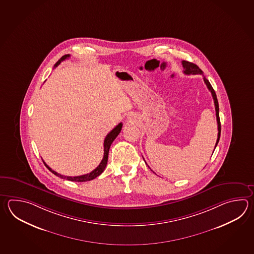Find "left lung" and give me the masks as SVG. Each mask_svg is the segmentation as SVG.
Masks as SVG:
<instances>
[{"label": "left lung", "mask_w": 254, "mask_h": 254, "mask_svg": "<svg viewBox=\"0 0 254 254\" xmlns=\"http://www.w3.org/2000/svg\"><path fill=\"white\" fill-rule=\"evenodd\" d=\"M182 64H183V67H184V73L187 74V75H190V74L195 75V74H202V73H203L202 71V69L198 67L197 65H195V64H193V63H189V62H187V61H183ZM203 81L206 84L208 89H209V90L211 91V93H212V99H213L214 106H215L216 119H217L218 125V137L217 140H216V144H215V147H216L218 142H219V140H220V135H221V122H220V117H219V104H218L217 97H216L215 91H214V89L212 88V85L210 84L209 80H208L207 78H205V77H203ZM215 147H214V149H215Z\"/></svg>", "instance_id": "obj_1"}]
</instances>
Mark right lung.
Segmentation results:
<instances>
[{
    "instance_id": "add662e5",
    "label": "right lung",
    "mask_w": 254,
    "mask_h": 254,
    "mask_svg": "<svg viewBox=\"0 0 254 254\" xmlns=\"http://www.w3.org/2000/svg\"><path fill=\"white\" fill-rule=\"evenodd\" d=\"M67 58H69V54H67V55H64V56H63V57L61 58V59L58 61L57 63L54 65V67H57L58 65H60L61 63L63 62V61L67 60ZM122 126H123L122 123H119L116 127H114L113 129L111 130V131L109 132V134L107 135L106 138L104 140L103 158H102V160L100 162V164H99V166H98L96 169H94L93 171L90 172L89 174L79 176H62L61 174H58L57 172L53 171L50 166H47L46 163H45L44 161H43V163H44V165L46 166L47 168H48L50 171L52 172V174H54L55 176H59V177L63 178V179H67L68 181L87 182L90 181V180H93V179H95L96 177H98L99 175H101V174L103 173L104 170H105V168H106V166H107V163H108V158H109V148H110V145H111V144L113 143V141L116 139V137L119 135V133H120V131H121V128H122Z\"/></svg>"
}]
</instances>
